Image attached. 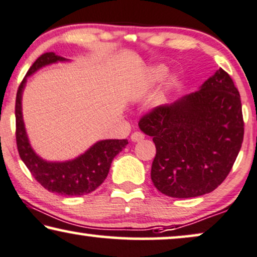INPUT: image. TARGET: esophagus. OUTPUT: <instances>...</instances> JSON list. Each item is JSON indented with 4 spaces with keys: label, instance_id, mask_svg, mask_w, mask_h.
<instances>
[{
    "label": "esophagus",
    "instance_id": "obj_1",
    "mask_svg": "<svg viewBox=\"0 0 257 257\" xmlns=\"http://www.w3.org/2000/svg\"><path fill=\"white\" fill-rule=\"evenodd\" d=\"M143 139H145V135H143L142 133H140V132L133 133L132 136H131V140L133 142H140V141H142Z\"/></svg>",
    "mask_w": 257,
    "mask_h": 257
}]
</instances>
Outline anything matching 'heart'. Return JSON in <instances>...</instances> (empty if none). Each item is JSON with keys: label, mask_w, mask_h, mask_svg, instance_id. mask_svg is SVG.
<instances>
[{"label": "heart", "mask_w": 257, "mask_h": 257, "mask_svg": "<svg viewBox=\"0 0 257 257\" xmlns=\"http://www.w3.org/2000/svg\"><path fill=\"white\" fill-rule=\"evenodd\" d=\"M168 68L166 66H162V64H160V66H155L153 67L152 69L149 70V78L152 82H160L162 81L164 77L168 75ZM170 85L174 84V81H172L169 83Z\"/></svg>", "instance_id": "1"}]
</instances>
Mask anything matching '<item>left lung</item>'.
I'll list each match as a JSON object with an SVG mask.
<instances>
[{"label":"left lung","mask_w":257,"mask_h":257,"mask_svg":"<svg viewBox=\"0 0 257 257\" xmlns=\"http://www.w3.org/2000/svg\"><path fill=\"white\" fill-rule=\"evenodd\" d=\"M139 126L156 147L150 174L156 189L176 198L201 196L223 182L241 149L240 94L220 68L200 90L147 112Z\"/></svg>","instance_id":"1"}]
</instances>
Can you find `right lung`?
<instances>
[{
	"instance_id": "add662e5",
	"label": "right lung",
	"mask_w": 257,
	"mask_h": 257,
	"mask_svg": "<svg viewBox=\"0 0 257 257\" xmlns=\"http://www.w3.org/2000/svg\"><path fill=\"white\" fill-rule=\"evenodd\" d=\"M67 61L55 53H46L37 59L20 84L16 94V145L20 157L43 188L64 196H81L100 187L107 177L114 157L128 145L126 140H102L76 159L66 162L43 160L30 146L22 116V93L27 77L48 64Z\"/></svg>"
}]
</instances>
